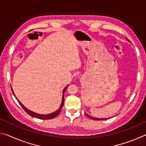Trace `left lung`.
I'll list each match as a JSON object with an SVG mask.
<instances>
[{"instance_id":"8db88e82","label":"left lung","mask_w":146,"mask_h":146,"mask_svg":"<svg viewBox=\"0 0 146 146\" xmlns=\"http://www.w3.org/2000/svg\"><path fill=\"white\" fill-rule=\"evenodd\" d=\"M127 40H128L127 38ZM86 115H87L88 117H89V118H91V119H92V120H106V118H94V117H91L90 115L86 114Z\"/></svg>"}]
</instances>
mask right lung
Wrapping results in <instances>:
<instances>
[{"label": "right lung", "mask_w": 146, "mask_h": 146, "mask_svg": "<svg viewBox=\"0 0 146 146\" xmlns=\"http://www.w3.org/2000/svg\"><path fill=\"white\" fill-rule=\"evenodd\" d=\"M68 86H69V85L66 86V87L63 90V92H62V93H62V103H61V104H60V108H59L58 110H56V111H55V112H53V113H50V114H48V115H40V114H38V113H34V112H33V111H31L28 110V109H27L26 107H24V106L23 104H21V102H19V101L18 100V99H17L15 96V98H17V100H18V102H19V103L20 104V105H21V106H22V108H23L24 109V110L25 111H26L27 113H28V115L31 116V117H35V118H40V119H42V120L52 119V118L56 117V116H57V115L59 114V113H60V111H61V110H62V106H63V104H64V93H65L66 89L68 88ZM12 90V92H13V95H15V94H14V92H13V90Z\"/></svg>", "instance_id": "1"}]
</instances>
